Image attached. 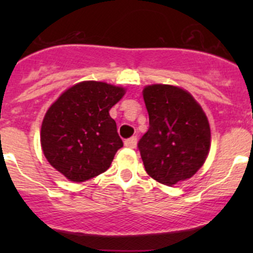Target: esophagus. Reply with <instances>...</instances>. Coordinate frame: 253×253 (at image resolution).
<instances>
[{"label": "esophagus", "mask_w": 253, "mask_h": 253, "mask_svg": "<svg viewBox=\"0 0 253 253\" xmlns=\"http://www.w3.org/2000/svg\"><path fill=\"white\" fill-rule=\"evenodd\" d=\"M125 145L128 148H136L137 145V137H131V138L125 141Z\"/></svg>", "instance_id": "obj_1"}]
</instances>
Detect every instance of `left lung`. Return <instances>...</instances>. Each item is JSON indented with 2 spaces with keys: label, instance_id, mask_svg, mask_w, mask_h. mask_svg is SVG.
<instances>
[{
  "label": "left lung",
  "instance_id": "1",
  "mask_svg": "<svg viewBox=\"0 0 253 253\" xmlns=\"http://www.w3.org/2000/svg\"><path fill=\"white\" fill-rule=\"evenodd\" d=\"M149 128L138 142L147 174L172 186L192 177L211 148V127L200 104L188 91L168 84L143 89Z\"/></svg>",
  "mask_w": 253,
  "mask_h": 253
}]
</instances>
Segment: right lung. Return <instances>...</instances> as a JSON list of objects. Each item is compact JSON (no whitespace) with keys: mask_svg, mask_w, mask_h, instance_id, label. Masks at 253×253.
<instances>
[{"mask_svg":"<svg viewBox=\"0 0 253 253\" xmlns=\"http://www.w3.org/2000/svg\"><path fill=\"white\" fill-rule=\"evenodd\" d=\"M125 89L103 82H81L61 94L42 125V148L47 162L75 182L106 171L124 147L109 110Z\"/></svg>","mask_w":253,"mask_h":253,"instance_id":"1","label":"right lung"}]
</instances>
